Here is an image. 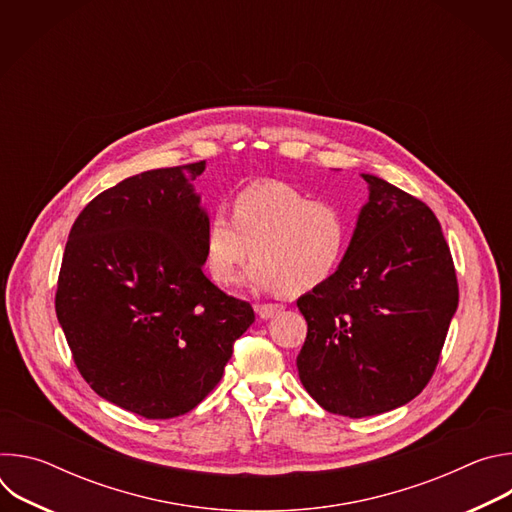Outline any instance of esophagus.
I'll return each mask as SVG.
<instances>
[{"label":"esophagus","mask_w":512,"mask_h":512,"mask_svg":"<svg viewBox=\"0 0 512 512\" xmlns=\"http://www.w3.org/2000/svg\"><path fill=\"white\" fill-rule=\"evenodd\" d=\"M281 310H283L281 304H261V306H257V314H259L263 320H269V318L277 316Z\"/></svg>","instance_id":"esophagus-1"}]
</instances>
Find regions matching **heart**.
<instances>
[{
    "label": "heart",
    "instance_id": "heart-1",
    "mask_svg": "<svg viewBox=\"0 0 512 512\" xmlns=\"http://www.w3.org/2000/svg\"><path fill=\"white\" fill-rule=\"evenodd\" d=\"M233 218L214 210L204 229L210 277L229 283L253 251L249 281L263 289L310 291L346 261L352 218L336 202L277 180L251 182L233 196Z\"/></svg>",
    "mask_w": 512,
    "mask_h": 512
}]
</instances>
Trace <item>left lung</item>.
I'll use <instances>...</instances> for the list:
<instances>
[{"label": "left lung", "mask_w": 512, "mask_h": 512, "mask_svg": "<svg viewBox=\"0 0 512 512\" xmlns=\"http://www.w3.org/2000/svg\"><path fill=\"white\" fill-rule=\"evenodd\" d=\"M346 261L298 308L308 336L298 373L320 407L369 417L409 403L429 383L458 308V279L435 214L419 198L362 174Z\"/></svg>", "instance_id": "left-lung-1"}]
</instances>
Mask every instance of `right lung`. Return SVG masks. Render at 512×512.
I'll return each mask as SVG.
<instances>
[{
  "instance_id": "add662e5",
  "label": "right lung",
  "mask_w": 512,
  "mask_h": 512,
  "mask_svg": "<svg viewBox=\"0 0 512 512\" xmlns=\"http://www.w3.org/2000/svg\"><path fill=\"white\" fill-rule=\"evenodd\" d=\"M206 162L150 170L95 196L70 229L56 316L83 379L145 419L192 411L221 381L249 302L204 273Z\"/></svg>"
}]
</instances>
